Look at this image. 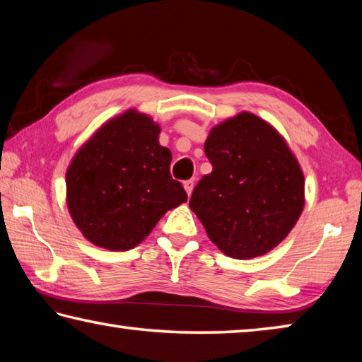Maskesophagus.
Listing matches in <instances>:
<instances>
[{"label":"esophagus","instance_id":"1","mask_svg":"<svg viewBox=\"0 0 362 362\" xmlns=\"http://www.w3.org/2000/svg\"><path fill=\"white\" fill-rule=\"evenodd\" d=\"M193 187H194V180L189 179V180H185L183 182V188H185V192L188 196H192L193 193Z\"/></svg>","mask_w":362,"mask_h":362}]
</instances>
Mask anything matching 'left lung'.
Segmentation results:
<instances>
[{
  "label": "left lung",
  "mask_w": 362,
  "mask_h": 362,
  "mask_svg": "<svg viewBox=\"0 0 362 362\" xmlns=\"http://www.w3.org/2000/svg\"><path fill=\"white\" fill-rule=\"evenodd\" d=\"M204 151L212 173L194 187L189 209L225 255H265L303 211L305 179L297 158L269 122L249 112L214 126Z\"/></svg>",
  "instance_id": "obj_1"
}]
</instances>
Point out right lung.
Returning a JSON list of instances; mask_svg holds the SVG:
<instances>
[{
    "label": "right lung",
    "mask_w": 362,
    "mask_h": 362,
    "mask_svg": "<svg viewBox=\"0 0 362 362\" xmlns=\"http://www.w3.org/2000/svg\"><path fill=\"white\" fill-rule=\"evenodd\" d=\"M161 127L137 110L115 116L95 131L66 169V206L86 240L108 250H129L150 235L164 214L187 201L170 177V150Z\"/></svg>",
    "instance_id": "right-lung-1"
}]
</instances>
